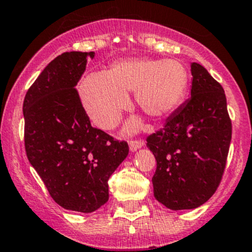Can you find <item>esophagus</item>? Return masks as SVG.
<instances>
[{
	"label": "esophagus",
	"instance_id": "34e87169",
	"mask_svg": "<svg viewBox=\"0 0 252 252\" xmlns=\"http://www.w3.org/2000/svg\"><path fill=\"white\" fill-rule=\"evenodd\" d=\"M145 145V141L144 140H131L130 142H129V147H130V151H136L139 150L140 147H142Z\"/></svg>",
	"mask_w": 252,
	"mask_h": 252
}]
</instances>
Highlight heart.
Segmentation results:
<instances>
[{"label": "heart", "mask_w": 252, "mask_h": 252, "mask_svg": "<svg viewBox=\"0 0 252 252\" xmlns=\"http://www.w3.org/2000/svg\"><path fill=\"white\" fill-rule=\"evenodd\" d=\"M189 73L179 60L124 59L110 70L87 76L79 86L82 101L92 121L101 129H112L129 106L135 92L136 104L152 118H163L179 107L186 96ZM136 123L133 122L130 128Z\"/></svg>", "instance_id": "1"}]
</instances>
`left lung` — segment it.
<instances>
[{"instance_id":"8db88e82","label":"left lung","mask_w":252,"mask_h":252,"mask_svg":"<svg viewBox=\"0 0 252 252\" xmlns=\"http://www.w3.org/2000/svg\"><path fill=\"white\" fill-rule=\"evenodd\" d=\"M190 97L147 136L157 160L152 177L158 202L187 210L208 202L220 186L232 139V122L221 84L197 63L190 65Z\"/></svg>"}]
</instances>
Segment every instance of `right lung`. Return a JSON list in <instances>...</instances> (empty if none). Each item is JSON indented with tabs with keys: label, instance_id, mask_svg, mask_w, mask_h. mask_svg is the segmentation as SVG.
<instances>
[{
	"label": "right lung",
	"instance_id": "1",
	"mask_svg": "<svg viewBox=\"0 0 252 252\" xmlns=\"http://www.w3.org/2000/svg\"><path fill=\"white\" fill-rule=\"evenodd\" d=\"M94 52H66L52 60L29 88L23 105L28 159L63 209L93 213L108 200V179L129 153L92 126L77 89Z\"/></svg>",
	"mask_w": 252,
	"mask_h": 252
}]
</instances>
